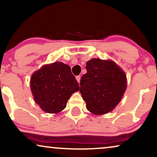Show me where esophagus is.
Instances as JSON below:
<instances>
[{
    "instance_id": "obj_1",
    "label": "esophagus",
    "mask_w": 157,
    "mask_h": 157,
    "mask_svg": "<svg viewBox=\"0 0 157 157\" xmlns=\"http://www.w3.org/2000/svg\"><path fill=\"white\" fill-rule=\"evenodd\" d=\"M76 81L79 83V82H80V80H81V77L79 76H76Z\"/></svg>"
}]
</instances>
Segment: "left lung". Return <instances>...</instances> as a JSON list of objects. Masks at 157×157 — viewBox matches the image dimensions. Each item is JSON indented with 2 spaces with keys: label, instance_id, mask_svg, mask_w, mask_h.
<instances>
[{
  "label": "left lung",
  "instance_id": "1",
  "mask_svg": "<svg viewBox=\"0 0 157 157\" xmlns=\"http://www.w3.org/2000/svg\"><path fill=\"white\" fill-rule=\"evenodd\" d=\"M81 77L79 91L88 111L95 115L110 112L117 106L126 89L124 71L111 60L92 59Z\"/></svg>",
  "mask_w": 157,
  "mask_h": 157
}]
</instances>
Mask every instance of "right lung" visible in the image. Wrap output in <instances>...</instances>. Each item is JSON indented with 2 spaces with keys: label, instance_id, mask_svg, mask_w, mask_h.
Listing matches in <instances>:
<instances>
[{
  "label": "right lung",
  "instance_id": "1",
  "mask_svg": "<svg viewBox=\"0 0 157 157\" xmlns=\"http://www.w3.org/2000/svg\"><path fill=\"white\" fill-rule=\"evenodd\" d=\"M31 89L34 101L43 111L57 113L66 108L68 100L78 91L79 86L69 66L54 62L33 73Z\"/></svg>",
  "mask_w": 157,
  "mask_h": 157
}]
</instances>
